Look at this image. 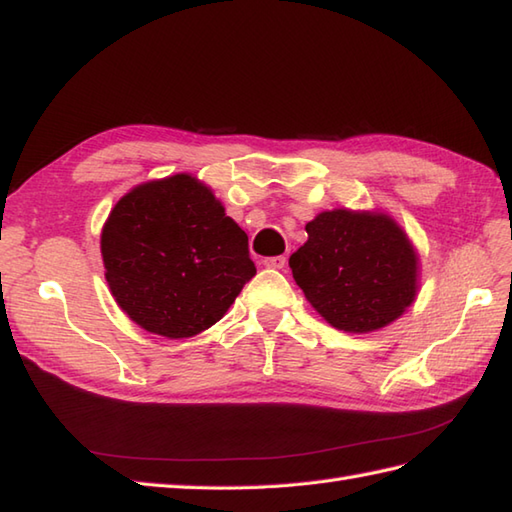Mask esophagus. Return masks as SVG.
Instances as JSON below:
<instances>
[{
	"mask_svg": "<svg viewBox=\"0 0 512 512\" xmlns=\"http://www.w3.org/2000/svg\"><path fill=\"white\" fill-rule=\"evenodd\" d=\"M264 266H266V268H275V270H281V268L286 266V257H284V255L266 257V259H264Z\"/></svg>",
	"mask_w": 512,
	"mask_h": 512,
	"instance_id": "obj_1",
	"label": "esophagus"
}]
</instances>
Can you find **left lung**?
I'll return each instance as SVG.
<instances>
[{
	"instance_id": "8db88e82",
	"label": "left lung",
	"mask_w": 512,
	"mask_h": 512,
	"mask_svg": "<svg viewBox=\"0 0 512 512\" xmlns=\"http://www.w3.org/2000/svg\"><path fill=\"white\" fill-rule=\"evenodd\" d=\"M308 242L290 255L292 277L330 325L372 332L416 297V253L387 215L325 211L306 224Z\"/></svg>"
}]
</instances>
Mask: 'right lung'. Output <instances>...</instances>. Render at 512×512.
I'll return each mask as SVG.
<instances>
[{"instance_id":"right-lung-1","label":"right lung","mask_w":512,"mask_h":512,"mask_svg":"<svg viewBox=\"0 0 512 512\" xmlns=\"http://www.w3.org/2000/svg\"><path fill=\"white\" fill-rule=\"evenodd\" d=\"M101 253L118 306L167 339L211 328L257 273L248 235L187 173L140 184L118 200Z\"/></svg>"}]
</instances>
